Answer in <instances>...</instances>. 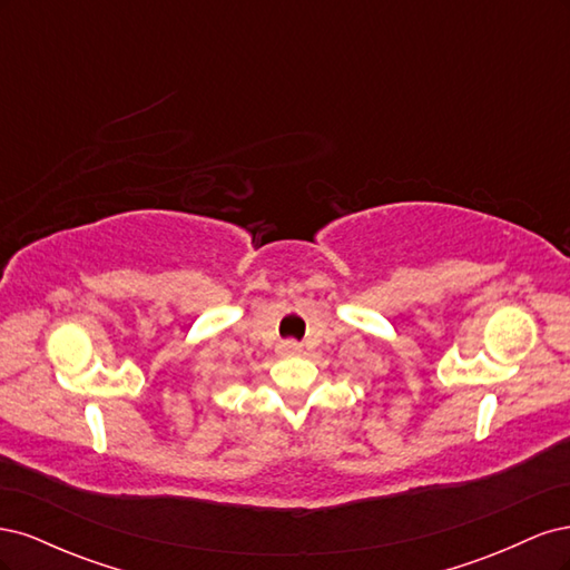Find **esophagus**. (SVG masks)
Returning <instances> with one entry per match:
<instances>
[{
	"label": "esophagus",
	"instance_id": "34e87169",
	"mask_svg": "<svg viewBox=\"0 0 570 570\" xmlns=\"http://www.w3.org/2000/svg\"><path fill=\"white\" fill-rule=\"evenodd\" d=\"M281 352H283V354H287V356H292V354H299V344H297V342H292V340H287V342H283V344H281Z\"/></svg>",
	"mask_w": 570,
	"mask_h": 570
}]
</instances>
